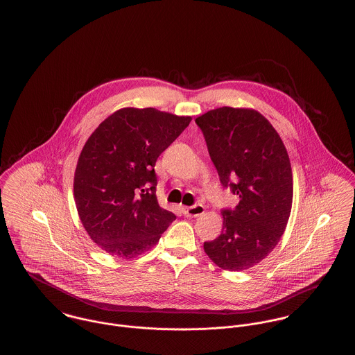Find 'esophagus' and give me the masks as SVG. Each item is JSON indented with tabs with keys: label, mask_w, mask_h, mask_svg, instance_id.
Segmentation results:
<instances>
[{
	"label": "esophagus",
	"mask_w": 355,
	"mask_h": 355,
	"mask_svg": "<svg viewBox=\"0 0 355 355\" xmlns=\"http://www.w3.org/2000/svg\"><path fill=\"white\" fill-rule=\"evenodd\" d=\"M182 211L185 214L186 217H200L205 213V207L201 203H197L194 206H184L182 207Z\"/></svg>",
	"instance_id": "1"
}]
</instances>
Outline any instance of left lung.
Segmentation results:
<instances>
[{"label": "left lung", "instance_id": "8db88e82", "mask_svg": "<svg viewBox=\"0 0 355 355\" xmlns=\"http://www.w3.org/2000/svg\"><path fill=\"white\" fill-rule=\"evenodd\" d=\"M196 122L220 184L239 197L234 210H222V233L203 243L205 253L223 270H248L272 252L286 229L293 203L286 148L254 109L223 106Z\"/></svg>", "mask_w": 355, "mask_h": 355}]
</instances>
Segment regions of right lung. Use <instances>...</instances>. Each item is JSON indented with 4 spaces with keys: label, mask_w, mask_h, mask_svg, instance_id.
Instances as JSON below:
<instances>
[{
    "label": "right lung",
    "mask_w": 355,
    "mask_h": 355,
    "mask_svg": "<svg viewBox=\"0 0 355 355\" xmlns=\"http://www.w3.org/2000/svg\"><path fill=\"white\" fill-rule=\"evenodd\" d=\"M191 117L154 107L114 112L85 142L74 173V201L89 236L123 259L153 248L175 220L155 196V161Z\"/></svg>",
    "instance_id": "add662e5"
}]
</instances>
